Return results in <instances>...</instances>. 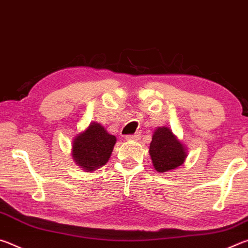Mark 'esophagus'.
I'll return each instance as SVG.
<instances>
[{"label":"esophagus","mask_w":248,"mask_h":248,"mask_svg":"<svg viewBox=\"0 0 248 248\" xmlns=\"http://www.w3.org/2000/svg\"><path fill=\"white\" fill-rule=\"evenodd\" d=\"M140 138H141L140 133H134V134H131V136H127L125 139H127V141H138L140 140Z\"/></svg>","instance_id":"obj_1"}]
</instances>
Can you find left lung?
Wrapping results in <instances>:
<instances>
[{
  "label": "left lung",
  "instance_id": "obj_1",
  "mask_svg": "<svg viewBox=\"0 0 248 248\" xmlns=\"http://www.w3.org/2000/svg\"><path fill=\"white\" fill-rule=\"evenodd\" d=\"M149 153L155 170L167 173L184 164L187 148L169 127H158L153 132Z\"/></svg>",
  "mask_w": 248,
  "mask_h": 248
}]
</instances>
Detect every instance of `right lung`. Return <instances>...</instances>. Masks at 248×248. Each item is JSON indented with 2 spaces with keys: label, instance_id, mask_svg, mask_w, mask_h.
I'll return each instance as SVG.
<instances>
[{
  "label": "right lung",
  "instance_id": "obj_1",
  "mask_svg": "<svg viewBox=\"0 0 248 248\" xmlns=\"http://www.w3.org/2000/svg\"><path fill=\"white\" fill-rule=\"evenodd\" d=\"M117 138L108 133L102 124L93 121L72 140V154L75 164L85 171L97 170L108 162Z\"/></svg>",
  "mask_w": 248,
  "mask_h": 248
}]
</instances>
